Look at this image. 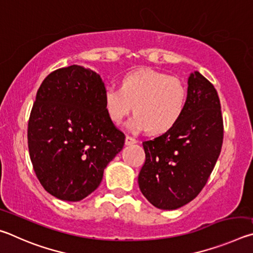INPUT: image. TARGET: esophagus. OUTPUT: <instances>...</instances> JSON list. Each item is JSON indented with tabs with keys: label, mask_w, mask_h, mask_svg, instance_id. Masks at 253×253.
I'll return each instance as SVG.
<instances>
[{
	"label": "esophagus",
	"mask_w": 253,
	"mask_h": 253,
	"mask_svg": "<svg viewBox=\"0 0 253 253\" xmlns=\"http://www.w3.org/2000/svg\"><path fill=\"white\" fill-rule=\"evenodd\" d=\"M126 145H132V144H136L137 140L134 138V137L131 136H126V140H125Z\"/></svg>",
	"instance_id": "1"
}]
</instances>
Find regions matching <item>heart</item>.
<instances>
[{
	"instance_id": "1",
	"label": "heart",
	"mask_w": 253,
	"mask_h": 253,
	"mask_svg": "<svg viewBox=\"0 0 253 253\" xmlns=\"http://www.w3.org/2000/svg\"><path fill=\"white\" fill-rule=\"evenodd\" d=\"M187 90L178 78L155 70H137L125 75L121 89L109 87L104 92L106 113L115 125L128 122L132 131L148 129L162 134L177 125L186 108Z\"/></svg>"
}]
</instances>
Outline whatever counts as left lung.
I'll return each instance as SVG.
<instances>
[{
	"label": "left lung",
	"mask_w": 253,
	"mask_h": 253,
	"mask_svg": "<svg viewBox=\"0 0 253 253\" xmlns=\"http://www.w3.org/2000/svg\"><path fill=\"white\" fill-rule=\"evenodd\" d=\"M187 84L181 121L165 134L143 142L146 160L138 185L161 210H176L199 195L223 143V118L214 85L199 71L190 75Z\"/></svg>",
	"instance_id": "1"
}]
</instances>
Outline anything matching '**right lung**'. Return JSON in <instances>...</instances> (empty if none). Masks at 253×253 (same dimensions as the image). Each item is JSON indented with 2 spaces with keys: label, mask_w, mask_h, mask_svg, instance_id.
<instances>
[{
  "label": "right lung",
  "mask_w": 253,
  "mask_h": 253,
  "mask_svg": "<svg viewBox=\"0 0 253 253\" xmlns=\"http://www.w3.org/2000/svg\"><path fill=\"white\" fill-rule=\"evenodd\" d=\"M100 76L80 66L51 72L37 92L28 124L30 158L44 190L77 202L91 194L125 135L104 105Z\"/></svg>",
  "instance_id": "1"
}]
</instances>
